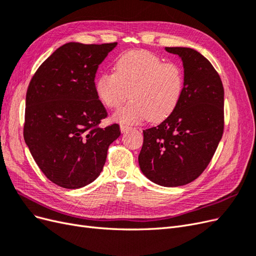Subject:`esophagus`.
Listing matches in <instances>:
<instances>
[{
    "label": "esophagus",
    "mask_w": 256,
    "mask_h": 256,
    "mask_svg": "<svg viewBox=\"0 0 256 256\" xmlns=\"http://www.w3.org/2000/svg\"><path fill=\"white\" fill-rule=\"evenodd\" d=\"M130 129H131V127L120 125V131H122V134H125V132H127V131H129Z\"/></svg>",
    "instance_id": "1"
}]
</instances>
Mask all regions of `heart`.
I'll use <instances>...</instances> for the list:
<instances>
[{"label":"heart","instance_id":"obj_1","mask_svg":"<svg viewBox=\"0 0 256 256\" xmlns=\"http://www.w3.org/2000/svg\"><path fill=\"white\" fill-rule=\"evenodd\" d=\"M184 86L182 69L175 63H164L145 50L129 51L115 62L114 72H104L95 82L100 102L110 109L118 108L112 118L122 125H134L148 118L152 122L166 120L180 104Z\"/></svg>","mask_w":256,"mask_h":256}]
</instances>
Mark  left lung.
<instances>
[{"label":"left lung","instance_id":"8db88e82","mask_svg":"<svg viewBox=\"0 0 256 256\" xmlns=\"http://www.w3.org/2000/svg\"><path fill=\"white\" fill-rule=\"evenodd\" d=\"M182 62L184 86L176 110L157 127L143 130L138 166L164 187L193 182L210 162L223 134L224 90L220 76L196 50L166 47Z\"/></svg>","mask_w":256,"mask_h":256}]
</instances>
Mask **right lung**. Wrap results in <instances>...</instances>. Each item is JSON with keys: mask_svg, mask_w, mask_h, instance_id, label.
Segmentation results:
<instances>
[{"mask_svg": "<svg viewBox=\"0 0 256 256\" xmlns=\"http://www.w3.org/2000/svg\"><path fill=\"white\" fill-rule=\"evenodd\" d=\"M116 42L60 46L37 69L26 99V144L48 180L67 189L94 182L109 145L120 136L118 124L99 128L106 111L95 92L99 65Z\"/></svg>", "mask_w": 256, "mask_h": 256, "instance_id": "1", "label": "right lung"}]
</instances>
